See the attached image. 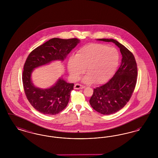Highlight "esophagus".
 <instances>
[{"label":"esophagus","mask_w":158,"mask_h":158,"mask_svg":"<svg viewBox=\"0 0 158 158\" xmlns=\"http://www.w3.org/2000/svg\"><path fill=\"white\" fill-rule=\"evenodd\" d=\"M84 88H85L84 86H83L82 85H80V84H78V83L76 84L75 86H74L75 89H83Z\"/></svg>","instance_id":"esophagus-1"}]
</instances>
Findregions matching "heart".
<instances>
[{"mask_svg": "<svg viewBox=\"0 0 158 158\" xmlns=\"http://www.w3.org/2000/svg\"><path fill=\"white\" fill-rule=\"evenodd\" d=\"M120 61V53L113 47L101 44H90L81 48L68 62V69L74 80L79 79L86 71L85 82L102 84L114 74Z\"/></svg>", "mask_w": 158, "mask_h": 158, "instance_id": "1", "label": "heart"}]
</instances>
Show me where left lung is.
I'll return each mask as SVG.
<instances>
[{"instance_id": "obj_1", "label": "left lung", "mask_w": 158, "mask_h": 158, "mask_svg": "<svg viewBox=\"0 0 158 158\" xmlns=\"http://www.w3.org/2000/svg\"><path fill=\"white\" fill-rule=\"evenodd\" d=\"M112 42L120 50L122 59L120 66L113 77L104 85L94 89L89 103L98 113L110 115L117 113L128 102L135 90L137 68L133 54L127 48L114 39H98Z\"/></svg>"}]
</instances>
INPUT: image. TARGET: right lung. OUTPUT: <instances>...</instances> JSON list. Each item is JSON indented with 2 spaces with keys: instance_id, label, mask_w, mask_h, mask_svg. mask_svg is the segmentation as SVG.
I'll return each mask as SVG.
<instances>
[{
  "instance_id": "add662e5",
  "label": "right lung",
  "mask_w": 158,
  "mask_h": 158,
  "mask_svg": "<svg viewBox=\"0 0 158 158\" xmlns=\"http://www.w3.org/2000/svg\"><path fill=\"white\" fill-rule=\"evenodd\" d=\"M80 43L77 38H53L32 50L23 66V89L31 105L40 113L55 115L68 105L73 83L66 82L61 76L52 86L43 89L36 87L32 81V73L35 68L59 60L63 61L69 53Z\"/></svg>"
}]
</instances>
